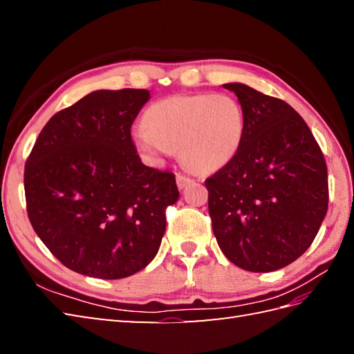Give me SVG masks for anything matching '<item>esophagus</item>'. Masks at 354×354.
I'll list each match as a JSON object with an SVG mask.
<instances>
[{
	"label": "esophagus",
	"mask_w": 354,
	"mask_h": 354,
	"mask_svg": "<svg viewBox=\"0 0 354 354\" xmlns=\"http://www.w3.org/2000/svg\"><path fill=\"white\" fill-rule=\"evenodd\" d=\"M190 183H192V179H190L189 176H185V175H176V185H178L179 190H183L184 187H187Z\"/></svg>",
	"instance_id": "esophagus-1"
}]
</instances>
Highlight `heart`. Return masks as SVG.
Listing matches in <instances>:
<instances>
[{
	"instance_id": "b5f03b06",
	"label": "heart",
	"mask_w": 354,
	"mask_h": 354,
	"mask_svg": "<svg viewBox=\"0 0 354 354\" xmlns=\"http://www.w3.org/2000/svg\"><path fill=\"white\" fill-rule=\"evenodd\" d=\"M245 124L242 104L232 95H170L150 104L132 140L150 161L179 150V158L190 170L213 173L234 160Z\"/></svg>"
}]
</instances>
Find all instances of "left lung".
<instances>
[{"label": "left lung", "mask_w": 354, "mask_h": 354, "mask_svg": "<svg viewBox=\"0 0 354 354\" xmlns=\"http://www.w3.org/2000/svg\"><path fill=\"white\" fill-rule=\"evenodd\" d=\"M245 112L237 155L205 181L213 232L231 263L272 272L303 255L328 205L327 165L301 115L245 84H225Z\"/></svg>", "instance_id": "8db88e82"}]
</instances>
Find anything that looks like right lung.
Masks as SVG:
<instances>
[{
    "instance_id": "obj_1",
    "label": "right lung",
    "mask_w": 354,
    "mask_h": 354,
    "mask_svg": "<svg viewBox=\"0 0 354 354\" xmlns=\"http://www.w3.org/2000/svg\"><path fill=\"white\" fill-rule=\"evenodd\" d=\"M147 89H99L53 115L26 162L28 219L51 254L82 275L117 280L160 250L175 175L141 162L131 126Z\"/></svg>"
}]
</instances>
